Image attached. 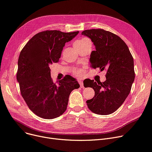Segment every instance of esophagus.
<instances>
[{
	"instance_id": "1",
	"label": "esophagus",
	"mask_w": 152,
	"mask_h": 152,
	"mask_svg": "<svg viewBox=\"0 0 152 152\" xmlns=\"http://www.w3.org/2000/svg\"><path fill=\"white\" fill-rule=\"evenodd\" d=\"M78 82H79V83L80 84V87H81V88H84V85H83V82L81 81V80L79 79V80H78Z\"/></svg>"
}]
</instances>
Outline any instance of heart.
I'll list each match as a JSON object with an SVG mask.
<instances>
[{
  "mask_svg": "<svg viewBox=\"0 0 152 152\" xmlns=\"http://www.w3.org/2000/svg\"><path fill=\"white\" fill-rule=\"evenodd\" d=\"M87 41H90V40L88 39L87 38H83V39H79L77 41L75 42L74 46H80ZM83 74V71L82 69H76L74 72V75L76 77H80V76H82Z\"/></svg>",
  "mask_w": 152,
  "mask_h": 152,
  "instance_id": "obj_1",
  "label": "heart"
}]
</instances>
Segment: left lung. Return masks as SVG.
Listing matches in <instances>:
<instances>
[{"instance_id":"1","label":"left lung","mask_w":152,"mask_h":152,"mask_svg":"<svg viewBox=\"0 0 152 152\" xmlns=\"http://www.w3.org/2000/svg\"><path fill=\"white\" fill-rule=\"evenodd\" d=\"M82 35L90 38L95 46L90 54L91 67L107 69L104 82L84 83L85 87L95 91L94 98L86 102L87 106L96 114H110L123 104L131 91L135 77L133 56L124 40L112 32L90 29Z\"/></svg>"}]
</instances>
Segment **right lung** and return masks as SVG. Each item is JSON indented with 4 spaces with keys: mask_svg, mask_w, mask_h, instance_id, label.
Segmentation results:
<instances>
[{
    "mask_svg": "<svg viewBox=\"0 0 152 152\" xmlns=\"http://www.w3.org/2000/svg\"><path fill=\"white\" fill-rule=\"evenodd\" d=\"M79 32L46 30L35 35L19 54L16 79L28 108L39 117L53 119L62 115L74 89L79 88L75 78L65 76L54 83L50 65L58 62L66 42Z\"/></svg>",
    "mask_w": 152,
    "mask_h": 152,
    "instance_id": "add662e5",
    "label": "right lung"
}]
</instances>
